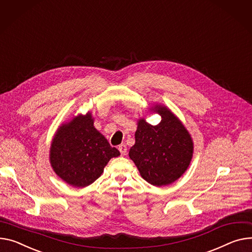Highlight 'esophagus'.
Listing matches in <instances>:
<instances>
[{"mask_svg": "<svg viewBox=\"0 0 252 252\" xmlns=\"http://www.w3.org/2000/svg\"><path fill=\"white\" fill-rule=\"evenodd\" d=\"M119 150H120V152H121L122 155H126V154L127 148H126V146L125 144H122V145L119 146Z\"/></svg>", "mask_w": 252, "mask_h": 252, "instance_id": "esophagus-1", "label": "esophagus"}]
</instances>
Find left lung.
<instances>
[{
  "label": "left lung",
  "mask_w": 252,
  "mask_h": 252,
  "mask_svg": "<svg viewBox=\"0 0 252 252\" xmlns=\"http://www.w3.org/2000/svg\"><path fill=\"white\" fill-rule=\"evenodd\" d=\"M153 110L161 114L160 124L152 126L140 120L136 144L128 155L147 182L156 187L168 186L188 169L193 144L187 128L169 109L156 105Z\"/></svg>",
  "instance_id": "8db88e82"
}]
</instances>
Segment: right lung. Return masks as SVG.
<instances>
[{"label": "right lung", "mask_w": 252, "mask_h": 252, "mask_svg": "<svg viewBox=\"0 0 252 252\" xmlns=\"http://www.w3.org/2000/svg\"><path fill=\"white\" fill-rule=\"evenodd\" d=\"M120 151L93 126L91 113L79 115L57 131L50 147V164L55 172L75 188H85L102 174Z\"/></svg>", "instance_id": "1"}]
</instances>
